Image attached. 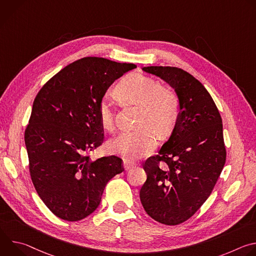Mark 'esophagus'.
I'll return each mask as SVG.
<instances>
[{"instance_id": "1", "label": "esophagus", "mask_w": 256, "mask_h": 256, "mask_svg": "<svg viewBox=\"0 0 256 256\" xmlns=\"http://www.w3.org/2000/svg\"><path fill=\"white\" fill-rule=\"evenodd\" d=\"M134 166H136V164L134 162H132V161L128 160V159L124 160V170L128 171V170H130V168H132Z\"/></svg>"}]
</instances>
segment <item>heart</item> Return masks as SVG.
<instances>
[{
  "instance_id": "obj_1",
  "label": "heart",
  "mask_w": 256,
  "mask_h": 256,
  "mask_svg": "<svg viewBox=\"0 0 256 256\" xmlns=\"http://www.w3.org/2000/svg\"><path fill=\"white\" fill-rule=\"evenodd\" d=\"M116 91L124 101L142 107L138 122L140 128L122 132L109 140L107 144L109 151L124 155L130 160L149 155L157 144V136L154 130L161 136L168 134L177 122L180 114L177 96L166 90L161 82L140 72H132L124 77ZM97 116L105 130H114V112L108 96L100 100Z\"/></svg>"
}]
</instances>
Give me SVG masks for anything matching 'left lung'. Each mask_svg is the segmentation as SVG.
<instances>
[{
	"instance_id": "obj_1",
	"label": "left lung",
	"mask_w": 256,
	"mask_h": 256,
	"mask_svg": "<svg viewBox=\"0 0 256 256\" xmlns=\"http://www.w3.org/2000/svg\"><path fill=\"white\" fill-rule=\"evenodd\" d=\"M142 70L174 89L180 114L158 155L144 163L147 180L140 198L155 221L178 225L208 200L223 170L222 118L210 93L188 72L175 66H144Z\"/></svg>"
}]
</instances>
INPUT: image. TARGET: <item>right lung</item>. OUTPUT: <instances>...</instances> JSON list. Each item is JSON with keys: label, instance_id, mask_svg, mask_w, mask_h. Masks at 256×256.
Returning a JSON list of instances; mask_svg holds the SVG:
<instances>
[{"label": "right lung", "instance_id": "add662e5", "mask_svg": "<svg viewBox=\"0 0 256 256\" xmlns=\"http://www.w3.org/2000/svg\"><path fill=\"white\" fill-rule=\"evenodd\" d=\"M134 64L84 58L54 75L36 95L25 146L33 186L60 218L74 222L99 206L107 182L122 172L116 156L86 155L102 144L97 107L108 88Z\"/></svg>", "mask_w": 256, "mask_h": 256}]
</instances>
